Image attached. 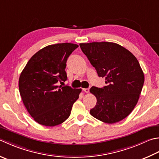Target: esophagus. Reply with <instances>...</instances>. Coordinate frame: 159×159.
<instances>
[{"instance_id": "1", "label": "esophagus", "mask_w": 159, "mask_h": 159, "mask_svg": "<svg viewBox=\"0 0 159 159\" xmlns=\"http://www.w3.org/2000/svg\"><path fill=\"white\" fill-rule=\"evenodd\" d=\"M83 90L84 91V92L88 93L89 92V88H84V89H83Z\"/></svg>"}]
</instances>
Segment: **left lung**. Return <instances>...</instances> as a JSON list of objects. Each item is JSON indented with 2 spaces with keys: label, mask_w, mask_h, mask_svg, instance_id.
Here are the masks:
<instances>
[{
  "label": "left lung",
  "mask_w": 159,
  "mask_h": 159,
  "mask_svg": "<svg viewBox=\"0 0 159 159\" xmlns=\"http://www.w3.org/2000/svg\"><path fill=\"white\" fill-rule=\"evenodd\" d=\"M82 52L95 67L106 86L92 87L97 102L90 114L102 122L112 124L126 118L138 102L144 83V74L136 58L121 45L111 42L80 43Z\"/></svg>",
  "instance_id": "obj_1"
}]
</instances>
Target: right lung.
Returning a JSON list of instances; mask_svg holds the SVG:
<instances>
[{"label":"right lung","mask_w":159,"mask_h":159,"mask_svg":"<svg viewBox=\"0 0 159 159\" xmlns=\"http://www.w3.org/2000/svg\"><path fill=\"white\" fill-rule=\"evenodd\" d=\"M78 47L69 43L47 46L32 56L22 71L18 81L22 100L40 125L53 127L63 123L79 98L81 89L62 85L67 79V60Z\"/></svg>","instance_id":"obj_1"}]
</instances>
